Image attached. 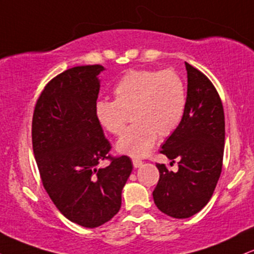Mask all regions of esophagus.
Listing matches in <instances>:
<instances>
[{
    "instance_id": "esophagus-1",
    "label": "esophagus",
    "mask_w": 254,
    "mask_h": 254,
    "mask_svg": "<svg viewBox=\"0 0 254 254\" xmlns=\"http://www.w3.org/2000/svg\"><path fill=\"white\" fill-rule=\"evenodd\" d=\"M132 165H133V167H135V168H139L142 165H143V162H142L141 160L133 159V160H132Z\"/></svg>"
}]
</instances>
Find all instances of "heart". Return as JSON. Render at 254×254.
Here are the masks:
<instances>
[{"label":"heart","mask_w":254,"mask_h":254,"mask_svg":"<svg viewBox=\"0 0 254 254\" xmlns=\"http://www.w3.org/2000/svg\"><path fill=\"white\" fill-rule=\"evenodd\" d=\"M115 100L94 106L98 124L111 135H121L131 113L133 125L116 144L119 153L142 157L155 144L176 132L188 106L183 78L172 70H130L113 87Z\"/></svg>","instance_id":"obj_1"}]
</instances>
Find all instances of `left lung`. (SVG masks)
Wrapping results in <instances>:
<instances>
[{
	"mask_svg": "<svg viewBox=\"0 0 254 254\" xmlns=\"http://www.w3.org/2000/svg\"><path fill=\"white\" fill-rule=\"evenodd\" d=\"M188 106L176 132L161 145V153L178 171L156 164L160 179L154 203L164 214L189 218L200 211L214 193L222 171L224 113L221 99L208 77L185 62Z\"/></svg>",
	"mask_w": 254,
	"mask_h": 254,
	"instance_id": "obj_1",
	"label": "left lung"
}]
</instances>
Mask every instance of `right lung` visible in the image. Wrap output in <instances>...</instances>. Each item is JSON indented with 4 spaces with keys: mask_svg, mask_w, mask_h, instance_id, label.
I'll list each match as a JSON object with an SVG mask.
<instances>
[{
    "mask_svg": "<svg viewBox=\"0 0 254 254\" xmlns=\"http://www.w3.org/2000/svg\"><path fill=\"white\" fill-rule=\"evenodd\" d=\"M103 65L68 69L46 84L32 121V143L44 188L71 222L86 228L119 211L132 171L130 157H111L110 142L94 116ZM105 158L111 164L97 165Z\"/></svg>",
    "mask_w": 254,
    "mask_h": 254,
    "instance_id": "right-lung-1",
    "label": "right lung"
}]
</instances>
